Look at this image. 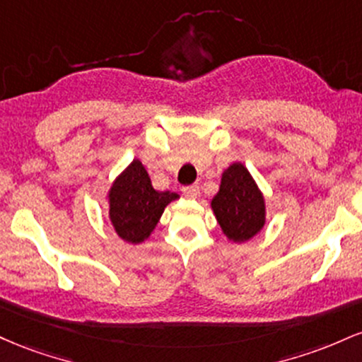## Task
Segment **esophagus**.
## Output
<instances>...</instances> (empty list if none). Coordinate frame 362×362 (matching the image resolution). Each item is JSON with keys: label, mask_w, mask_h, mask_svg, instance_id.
I'll list each match as a JSON object with an SVG mask.
<instances>
[{"label": "esophagus", "mask_w": 362, "mask_h": 362, "mask_svg": "<svg viewBox=\"0 0 362 362\" xmlns=\"http://www.w3.org/2000/svg\"><path fill=\"white\" fill-rule=\"evenodd\" d=\"M182 193H185V197H188V198H197L198 194H200V186L198 185L185 186V188H182Z\"/></svg>", "instance_id": "esophagus-1"}]
</instances>
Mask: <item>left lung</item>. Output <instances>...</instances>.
<instances>
[{
	"label": "left lung",
	"mask_w": 362,
	"mask_h": 362,
	"mask_svg": "<svg viewBox=\"0 0 362 362\" xmlns=\"http://www.w3.org/2000/svg\"><path fill=\"white\" fill-rule=\"evenodd\" d=\"M210 205L222 233L234 243L250 241L265 226V198L241 162L222 173L221 188Z\"/></svg>",
	"instance_id": "8db88e82"
}]
</instances>
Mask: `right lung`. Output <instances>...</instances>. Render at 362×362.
Returning <instances> with one entry per match:
<instances>
[{"label":"right lung","mask_w":362,"mask_h":362,"mask_svg":"<svg viewBox=\"0 0 362 362\" xmlns=\"http://www.w3.org/2000/svg\"><path fill=\"white\" fill-rule=\"evenodd\" d=\"M177 198L174 192L153 189L147 169L135 159L109 189V218L123 241L140 245L150 238L165 206Z\"/></svg>","instance_id":"add662e5"}]
</instances>
